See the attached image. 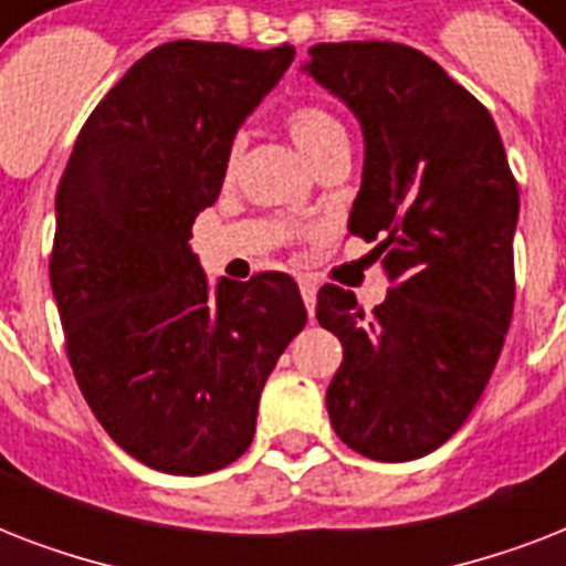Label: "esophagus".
I'll return each mask as SVG.
<instances>
[{
    "mask_svg": "<svg viewBox=\"0 0 566 566\" xmlns=\"http://www.w3.org/2000/svg\"><path fill=\"white\" fill-rule=\"evenodd\" d=\"M300 291H302V302H305V308L308 314L314 317V308H317V287L311 282H300Z\"/></svg>",
    "mask_w": 566,
    "mask_h": 566,
    "instance_id": "34e87169",
    "label": "esophagus"
}]
</instances>
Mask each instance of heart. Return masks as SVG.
Here are the masks:
<instances>
[{
    "label": "heart",
    "mask_w": 566,
    "mask_h": 566,
    "mask_svg": "<svg viewBox=\"0 0 566 566\" xmlns=\"http://www.w3.org/2000/svg\"><path fill=\"white\" fill-rule=\"evenodd\" d=\"M284 126L291 132L293 144L300 146V153L308 158L314 167L319 161H326L328 155L340 153V149H349V135H346L344 123L332 114L323 105H314V102H302V105H293L284 117ZM240 155H243V137H234L229 144V153H226V164H222V172L226 179L234 176L240 164Z\"/></svg>",
    "instance_id": "heart-1"
}]
</instances>
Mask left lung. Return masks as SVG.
I'll list each match as a JSON object with an SVG mask.
<instances>
[{
    "label": "left lung",
    "instance_id": "1",
    "mask_svg": "<svg viewBox=\"0 0 566 566\" xmlns=\"http://www.w3.org/2000/svg\"><path fill=\"white\" fill-rule=\"evenodd\" d=\"M302 70L364 132L349 231L390 291L364 314L323 284L319 326L344 361L326 390L332 429L373 461L443 447L479 402L514 314L520 190L496 123L447 70L405 43H317Z\"/></svg>",
    "mask_w": 566,
    "mask_h": 566
}]
</instances>
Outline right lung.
<instances>
[{
    "label": "right lung",
    "mask_w": 566,
    "mask_h": 566,
    "mask_svg": "<svg viewBox=\"0 0 566 566\" xmlns=\"http://www.w3.org/2000/svg\"><path fill=\"white\" fill-rule=\"evenodd\" d=\"M293 55L155 46L93 108L57 185L49 282L70 367L114 443L161 473L247 452L266 376L308 319L287 273L211 291L190 249L240 123Z\"/></svg>",
    "instance_id": "1"
}]
</instances>
